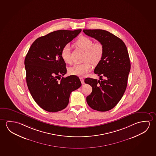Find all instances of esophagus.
<instances>
[{"instance_id": "esophagus-1", "label": "esophagus", "mask_w": 156, "mask_h": 156, "mask_svg": "<svg viewBox=\"0 0 156 156\" xmlns=\"http://www.w3.org/2000/svg\"><path fill=\"white\" fill-rule=\"evenodd\" d=\"M80 81H81V83H82V84H84V79L83 78H82V77H80Z\"/></svg>"}]
</instances>
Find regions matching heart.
<instances>
[{
	"label": "heart",
	"mask_w": 156,
	"mask_h": 156,
	"mask_svg": "<svg viewBox=\"0 0 156 156\" xmlns=\"http://www.w3.org/2000/svg\"><path fill=\"white\" fill-rule=\"evenodd\" d=\"M73 46L84 51L83 60H86L81 64H75L69 69V74L79 77H84L91 70L92 64L98 63L103 57L104 52V46L101 42L94 43L93 41L85 36L80 37L73 44ZM61 57L64 62H71L69 46L66 45L61 51ZM87 60L90 61H87Z\"/></svg>",
	"instance_id": "b5f03b06"
}]
</instances>
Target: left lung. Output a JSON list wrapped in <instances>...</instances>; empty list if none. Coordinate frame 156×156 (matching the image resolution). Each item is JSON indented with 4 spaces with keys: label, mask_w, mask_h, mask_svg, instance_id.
<instances>
[{
    "label": "left lung",
    "mask_w": 156,
    "mask_h": 156,
    "mask_svg": "<svg viewBox=\"0 0 156 156\" xmlns=\"http://www.w3.org/2000/svg\"><path fill=\"white\" fill-rule=\"evenodd\" d=\"M83 32L101 42L104 48L103 57L94 71L100 80L85 79V83L92 87L87 97V103L95 110H110L120 101L127 87L131 69L127 48L122 39L105 30H83ZM103 77L105 80L101 78Z\"/></svg>",
    "instance_id": "8db88e82"
}]
</instances>
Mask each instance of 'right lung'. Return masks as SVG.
<instances>
[{"mask_svg":"<svg viewBox=\"0 0 156 156\" xmlns=\"http://www.w3.org/2000/svg\"><path fill=\"white\" fill-rule=\"evenodd\" d=\"M81 31L51 32L37 39L27 53L24 64L27 87L36 103L44 110L55 112L64 109L71 93L82 85L74 75L61 78L67 71L61 51Z\"/></svg>","mask_w":156,"mask_h":156,"instance_id":"obj_1","label":"right lung"}]
</instances>
